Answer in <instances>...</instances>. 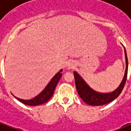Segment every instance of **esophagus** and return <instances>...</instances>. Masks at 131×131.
<instances>
[{"mask_svg": "<svg viewBox=\"0 0 131 131\" xmlns=\"http://www.w3.org/2000/svg\"><path fill=\"white\" fill-rule=\"evenodd\" d=\"M67 69H74V67H75V62L74 61H69L67 64Z\"/></svg>", "mask_w": 131, "mask_h": 131, "instance_id": "obj_1", "label": "esophagus"}]
</instances>
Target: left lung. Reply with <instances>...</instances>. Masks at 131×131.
<instances>
[{"label":"left lung","instance_id":"left-lung-1","mask_svg":"<svg viewBox=\"0 0 131 131\" xmlns=\"http://www.w3.org/2000/svg\"><path fill=\"white\" fill-rule=\"evenodd\" d=\"M124 53H125V59H126L125 74L120 85L112 92L100 93L95 91L87 84L85 80L80 76V74H78V72L74 71L76 88L78 93L79 95V97L82 99L83 101L91 106H100L110 103L114 100H115L121 94L126 81L127 74H128V58H127L126 51L125 48H124Z\"/></svg>","mask_w":131,"mask_h":131}]
</instances>
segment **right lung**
<instances>
[{"instance_id":"obj_1","label":"right lung","mask_w":131,"mask_h":131,"mask_svg":"<svg viewBox=\"0 0 131 131\" xmlns=\"http://www.w3.org/2000/svg\"><path fill=\"white\" fill-rule=\"evenodd\" d=\"M62 69H61L59 72H57V74L52 77L50 81L48 83L46 88L34 98L30 99V100H22V99L17 97L15 95L14 97L17 99L19 101L22 102L23 104H27L29 106H37V105L46 103V102H48L51 98L54 93L55 88L60 81V78L62 77Z\"/></svg>"}]
</instances>
